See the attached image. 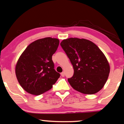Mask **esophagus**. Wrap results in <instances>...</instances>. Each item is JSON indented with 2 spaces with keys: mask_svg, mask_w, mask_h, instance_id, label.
Instances as JSON below:
<instances>
[{
  "mask_svg": "<svg viewBox=\"0 0 124 124\" xmlns=\"http://www.w3.org/2000/svg\"><path fill=\"white\" fill-rule=\"evenodd\" d=\"M61 76L62 77H64L65 76V72H64V71H62V73H61Z\"/></svg>",
  "mask_w": 124,
  "mask_h": 124,
  "instance_id": "34e87169",
  "label": "esophagus"
}]
</instances>
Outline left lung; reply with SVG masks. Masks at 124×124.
I'll list each match as a JSON object with an SVG mask.
<instances>
[{"mask_svg": "<svg viewBox=\"0 0 124 124\" xmlns=\"http://www.w3.org/2000/svg\"><path fill=\"white\" fill-rule=\"evenodd\" d=\"M61 46L74 69L68 81L72 88L84 94H94L105 85L110 73L106 57L95 43L84 39L69 38Z\"/></svg>", "mask_w": 124, "mask_h": 124, "instance_id": "left-lung-1", "label": "left lung"}]
</instances>
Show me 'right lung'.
I'll use <instances>...</instances> for the list:
<instances>
[{
	"mask_svg": "<svg viewBox=\"0 0 124 124\" xmlns=\"http://www.w3.org/2000/svg\"><path fill=\"white\" fill-rule=\"evenodd\" d=\"M59 39L45 38L29 44L19 56L16 66L18 81L25 91L39 95L50 90L60 77L54 69L52 56Z\"/></svg>",
	"mask_w": 124,
	"mask_h": 124,
	"instance_id": "add662e5",
	"label": "right lung"
}]
</instances>
